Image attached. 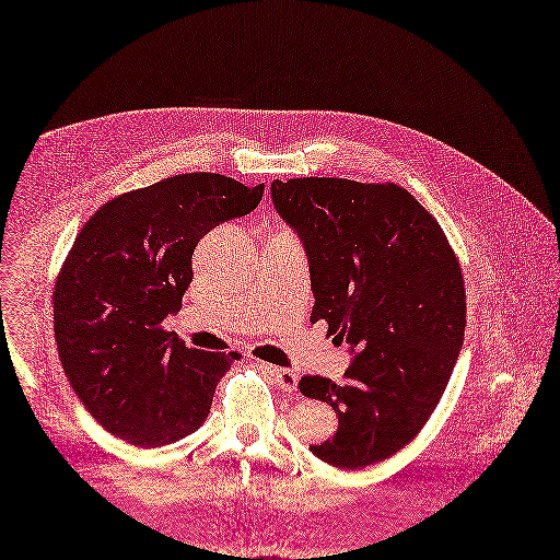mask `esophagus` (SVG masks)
I'll return each mask as SVG.
<instances>
[{
  "mask_svg": "<svg viewBox=\"0 0 560 560\" xmlns=\"http://www.w3.org/2000/svg\"><path fill=\"white\" fill-rule=\"evenodd\" d=\"M276 385L284 392H296L299 387V374L294 369H282V366H269Z\"/></svg>",
  "mask_w": 560,
  "mask_h": 560,
  "instance_id": "obj_1",
  "label": "esophagus"
}]
</instances>
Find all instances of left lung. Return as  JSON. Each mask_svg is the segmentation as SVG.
<instances>
[{
  "label": "left lung",
  "instance_id": "1",
  "mask_svg": "<svg viewBox=\"0 0 560 560\" xmlns=\"http://www.w3.org/2000/svg\"><path fill=\"white\" fill-rule=\"evenodd\" d=\"M280 217L307 250L312 322L355 351L343 383L303 376L337 431L316 458L360 469L412 442L438 408L467 326L460 261L440 223L394 182L294 177L271 184Z\"/></svg>",
  "mask_w": 560,
  "mask_h": 560
}]
</instances>
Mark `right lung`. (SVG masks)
Instances as JSON below:
<instances>
[{
    "label": "right lung",
    "mask_w": 560,
    "mask_h": 560,
    "mask_svg": "<svg viewBox=\"0 0 560 560\" xmlns=\"http://www.w3.org/2000/svg\"><path fill=\"white\" fill-rule=\"evenodd\" d=\"M264 184L182 173L104 202L79 230L55 284V337L91 417L137 446H164L207 419L232 360L189 349L164 318L194 280L191 257L219 223L246 217Z\"/></svg>",
    "instance_id": "1"
}]
</instances>
